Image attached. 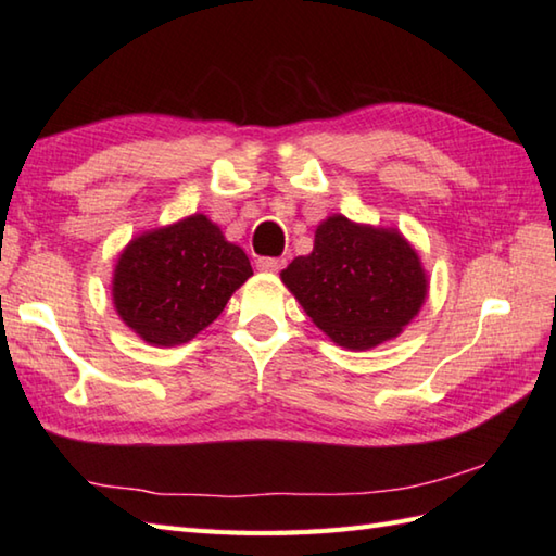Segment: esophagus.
<instances>
[{
  "mask_svg": "<svg viewBox=\"0 0 556 556\" xmlns=\"http://www.w3.org/2000/svg\"><path fill=\"white\" fill-rule=\"evenodd\" d=\"M281 267H285V260H281V257H257V269L279 271Z\"/></svg>",
  "mask_w": 556,
  "mask_h": 556,
  "instance_id": "34e87169",
  "label": "esophagus"
}]
</instances>
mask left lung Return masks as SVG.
Masks as SVG:
<instances>
[{"label": "left lung", "mask_w": 556, "mask_h": 556, "mask_svg": "<svg viewBox=\"0 0 556 556\" xmlns=\"http://www.w3.org/2000/svg\"><path fill=\"white\" fill-rule=\"evenodd\" d=\"M281 281L325 334L353 351L396 337L428 293L418 253L399 231L341 215L317 227L313 253L293 260Z\"/></svg>", "instance_id": "left-lung-1"}]
</instances>
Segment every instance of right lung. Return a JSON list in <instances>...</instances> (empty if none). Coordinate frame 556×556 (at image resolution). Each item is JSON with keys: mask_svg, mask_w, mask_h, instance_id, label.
Here are the masks:
<instances>
[{"mask_svg": "<svg viewBox=\"0 0 556 556\" xmlns=\"http://www.w3.org/2000/svg\"><path fill=\"white\" fill-rule=\"evenodd\" d=\"M253 275L239 245L205 215L138 236L114 269V305L148 344L176 346L215 323Z\"/></svg>", "mask_w": 556, "mask_h": 556, "instance_id": "1", "label": "right lung"}]
</instances>
